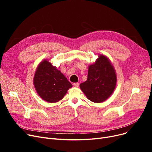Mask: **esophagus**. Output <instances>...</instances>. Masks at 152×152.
<instances>
[{"instance_id": "esophagus-1", "label": "esophagus", "mask_w": 152, "mask_h": 152, "mask_svg": "<svg viewBox=\"0 0 152 152\" xmlns=\"http://www.w3.org/2000/svg\"><path fill=\"white\" fill-rule=\"evenodd\" d=\"M73 86H75V87H78L79 86V84L78 83V82H75V83H73Z\"/></svg>"}]
</instances>
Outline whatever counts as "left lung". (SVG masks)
Here are the masks:
<instances>
[{"instance_id": "8db88e82", "label": "left lung", "mask_w": 152, "mask_h": 152, "mask_svg": "<svg viewBox=\"0 0 152 152\" xmlns=\"http://www.w3.org/2000/svg\"><path fill=\"white\" fill-rule=\"evenodd\" d=\"M115 72L108 59L100 55L96 62L89 66L87 80L80 84L86 97L94 103L107 99L116 86Z\"/></svg>"}]
</instances>
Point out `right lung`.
<instances>
[{"mask_svg": "<svg viewBox=\"0 0 152 152\" xmlns=\"http://www.w3.org/2000/svg\"><path fill=\"white\" fill-rule=\"evenodd\" d=\"M34 84L40 98L49 103L61 100L72 87L65 75L47 60L40 63L37 68Z\"/></svg>", "mask_w": 152, "mask_h": 152, "instance_id": "obj_1", "label": "right lung"}]
</instances>
